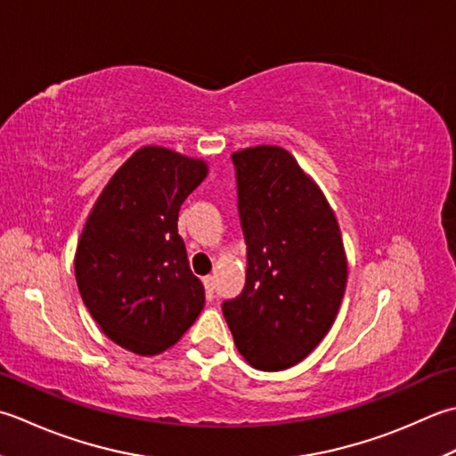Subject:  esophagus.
<instances>
[{"label": "esophagus", "mask_w": 456, "mask_h": 456, "mask_svg": "<svg viewBox=\"0 0 456 456\" xmlns=\"http://www.w3.org/2000/svg\"><path fill=\"white\" fill-rule=\"evenodd\" d=\"M202 283H204V291H207V297L210 299V297L215 295V277H212V275L204 277Z\"/></svg>", "instance_id": "esophagus-1"}]
</instances>
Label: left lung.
Here are the masks:
<instances>
[{
  "label": "left lung",
  "mask_w": 456,
  "mask_h": 456,
  "mask_svg": "<svg viewBox=\"0 0 456 456\" xmlns=\"http://www.w3.org/2000/svg\"><path fill=\"white\" fill-rule=\"evenodd\" d=\"M232 159L248 269L222 313L248 364L280 371L334 324L348 280L345 241L324 192L285 147H246Z\"/></svg>",
  "instance_id": "obj_1"
}]
</instances>
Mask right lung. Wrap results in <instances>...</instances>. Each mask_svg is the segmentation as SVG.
<instances>
[{"instance_id": "add662e5", "label": "right lung", "mask_w": 456, "mask_h": 456, "mask_svg": "<svg viewBox=\"0 0 456 456\" xmlns=\"http://www.w3.org/2000/svg\"><path fill=\"white\" fill-rule=\"evenodd\" d=\"M208 163L143 145L111 175L92 207L74 254V275L92 319L134 354L171 348L204 306L176 220L207 179Z\"/></svg>"}]
</instances>
